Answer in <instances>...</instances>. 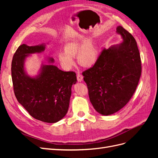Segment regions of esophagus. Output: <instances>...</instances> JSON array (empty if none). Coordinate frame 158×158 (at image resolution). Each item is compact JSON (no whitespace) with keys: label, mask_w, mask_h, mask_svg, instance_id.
<instances>
[{"label":"esophagus","mask_w":158,"mask_h":158,"mask_svg":"<svg viewBox=\"0 0 158 158\" xmlns=\"http://www.w3.org/2000/svg\"><path fill=\"white\" fill-rule=\"evenodd\" d=\"M77 80H78V82H82V80H83V76L81 75L80 73H78L77 74Z\"/></svg>","instance_id":"esophagus-1"}]
</instances>
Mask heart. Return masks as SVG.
<instances>
[{
    "label": "heart",
    "mask_w": 158,
    "mask_h": 158,
    "mask_svg": "<svg viewBox=\"0 0 158 158\" xmlns=\"http://www.w3.org/2000/svg\"><path fill=\"white\" fill-rule=\"evenodd\" d=\"M63 49L64 52H60L57 58L65 70H70L74 66L76 55L78 63L84 67L94 65L98 59L99 52L96 44L92 40L87 39L83 35L66 42Z\"/></svg>",
    "instance_id": "1"
}]
</instances>
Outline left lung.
<instances>
[{
	"instance_id": "left-lung-1",
	"label": "left lung",
	"mask_w": 158,
	"mask_h": 158,
	"mask_svg": "<svg viewBox=\"0 0 158 158\" xmlns=\"http://www.w3.org/2000/svg\"><path fill=\"white\" fill-rule=\"evenodd\" d=\"M121 44L104 49L93 67L82 73L89 98L98 113L108 116L121 109L135 93L141 75V60L136 41L118 26Z\"/></svg>"
}]
</instances>
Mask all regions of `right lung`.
<instances>
[{
	"label": "right lung",
	"instance_id": "1",
	"mask_svg": "<svg viewBox=\"0 0 158 158\" xmlns=\"http://www.w3.org/2000/svg\"><path fill=\"white\" fill-rule=\"evenodd\" d=\"M45 43L19 46L12 61V79L18 102L37 120L55 123L67 113L72 85L77 82L74 72H64L53 65L55 60L47 56L35 76L27 74L25 63L32 54L45 50Z\"/></svg>",
	"mask_w": 158,
	"mask_h": 158
}]
</instances>
